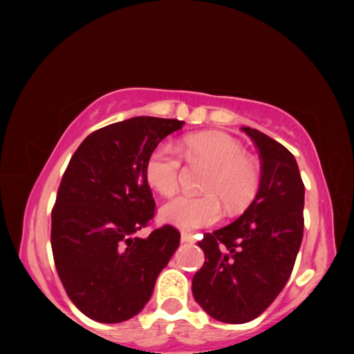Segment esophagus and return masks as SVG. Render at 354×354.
<instances>
[{"label": "esophagus", "instance_id": "esophagus-1", "mask_svg": "<svg viewBox=\"0 0 354 354\" xmlns=\"http://www.w3.org/2000/svg\"><path fill=\"white\" fill-rule=\"evenodd\" d=\"M181 241L185 242V243H194L195 242V237H194V234H190V232L183 231L181 232Z\"/></svg>", "mask_w": 354, "mask_h": 354}]
</instances>
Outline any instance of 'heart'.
<instances>
[{
	"instance_id": "1",
	"label": "heart",
	"mask_w": 354,
	"mask_h": 354,
	"mask_svg": "<svg viewBox=\"0 0 354 354\" xmlns=\"http://www.w3.org/2000/svg\"><path fill=\"white\" fill-rule=\"evenodd\" d=\"M189 165L206 167L200 190L205 195H181L160 209V218L190 231L217 223L221 205L232 214L247 209L261 187V169L245 156L241 142L223 133L187 136L178 147ZM169 145H159L145 162V179L159 195L171 196L178 189L181 159Z\"/></svg>"
}]
</instances>
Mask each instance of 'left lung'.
I'll return each mask as SVG.
<instances>
[{
    "label": "left lung",
    "instance_id": "8db88e82",
    "mask_svg": "<svg viewBox=\"0 0 354 354\" xmlns=\"http://www.w3.org/2000/svg\"><path fill=\"white\" fill-rule=\"evenodd\" d=\"M259 149L261 187L234 223L198 242L205 263L192 279L195 301L225 323L259 317L284 289L303 239L304 184L293 154L243 127Z\"/></svg>",
    "mask_w": 354,
    "mask_h": 354
}]
</instances>
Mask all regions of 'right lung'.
<instances>
[{
  "instance_id": "obj_1",
  "label": "right lung",
  "mask_w": 354,
  "mask_h": 354,
  "mask_svg": "<svg viewBox=\"0 0 354 354\" xmlns=\"http://www.w3.org/2000/svg\"><path fill=\"white\" fill-rule=\"evenodd\" d=\"M183 124L134 117L95 131L71 156L51 212V248L65 292L88 319L120 323L139 314L179 247L170 225L136 234L156 214L148 156Z\"/></svg>"
}]
</instances>
